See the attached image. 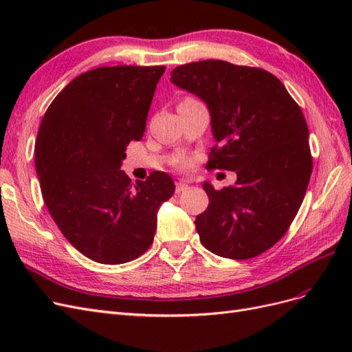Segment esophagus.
<instances>
[{
	"label": "esophagus",
	"mask_w": 352,
	"mask_h": 352,
	"mask_svg": "<svg viewBox=\"0 0 352 352\" xmlns=\"http://www.w3.org/2000/svg\"><path fill=\"white\" fill-rule=\"evenodd\" d=\"M186 189H188V184L185 182V180H179V182L176 184V192L180 194V192H184V190H186Z\"/></svg>",
	"instance_id": "obj_1"
}]
</instances>
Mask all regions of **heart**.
Instances as JSON below:
<instances>
[{
	"mask_svg": "<svg viewBox=\"0 0 352 352\" xmlns=\"http://www.w3.org/2000/svg\"><path fill=\"white\" fill-rule=\"evenodd\" d=\"M185 164H186V163L184 162V160H182V162H179V166H185Z\"/></svg>",
	"mask_w": 352,
	"mask_h": 352,
	"instance_id": "heart-1",
	"label": "heart"
}]
</instances>
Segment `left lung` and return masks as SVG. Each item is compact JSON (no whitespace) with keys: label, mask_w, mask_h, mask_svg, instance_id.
Listing matches in <instances>:
<instances>
[{"label":"left lung","mask_w":352,"mask_h":352,"mask_svg":"<svg viewBox=\"0 0 352 352\" xmlns=\"http://www.w3.org/2000/svg\"><path fill=\"white\" fill-rule=\"evenodd\" d=\"M170 80L210 110L216 145L207 168L238 175L220 190L202 185L210 202L195 219L199 241L220 257H257L289 229L310 182L313 157L300 105L267 70L221 60L177 66Z\"/></svg>","instance_id":"1"}]
</instances>
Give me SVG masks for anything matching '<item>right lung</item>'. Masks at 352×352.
I'll list each match as a JSON object with an SVG mask.
<instances>
[{
    "label": "right lung",
    "instance_id": "right-lung-1",
    "mask_svg": "<svg viewBox=\"0 0 352 352\" xmlns=\"http://www.w3.org/2000/svg\"><path fill=\"white\" fill-rule=\"evenodd\" d=\"M164 66L85 72L50 104L35 144L42 198L65 238L85 257L123 264L151 247L157 211L175 192L151 172L132 184L126 146L140 141Z\"/></svg>",
    "mask_w": 352,
    "mask_h": 352
}]
</instances>
